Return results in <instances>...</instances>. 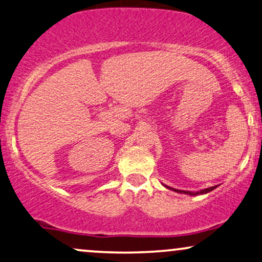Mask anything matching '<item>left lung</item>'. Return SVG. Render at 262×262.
Wrapping results in <instances>:
<instances>
[{
  "mask_svg": "<svg viewBox=\"0 0 262 262\" xmlns=\"http://www.w3.org/2000/svg\"><path fill=\"white\" fill-rule=\"evenodd\" d=\"M164 187L169 188L171 191H175V192H179V193H185V194H190V196H197V194H204V193H208V192L213 191L214 188H216L217 186H211V187H208V188H204V190H201L198 192H191V191H183V190H177V188H173V187H169L167 186V185H163Z\"/></svg>",
  "mask_w": 262,
  "mask_h": 262,
  "instance_id": "obj_1",
  "label": "left lung"
}]
</instances>
